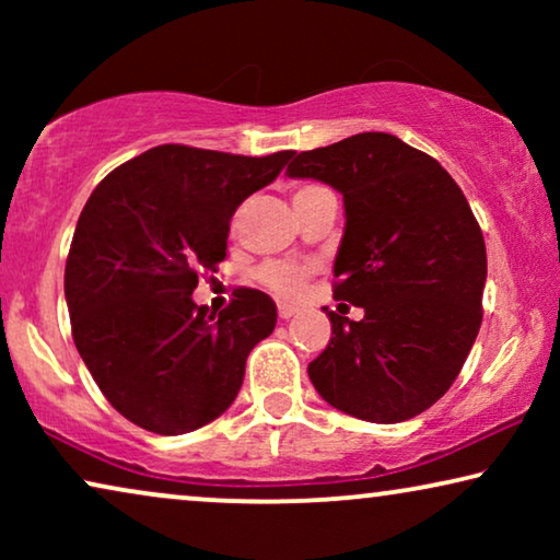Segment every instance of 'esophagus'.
Segmentation results:
<instances>
[{
	"mask_svg": "<svg viewBox=\"0 0 560 560\" xmlns=\"http://www.w3.org/2000/svg\"><path fill=\"white\" fill-rule=\"evenodd\" d=\"M278 313H280V318H282V320H288V318H293V316H295L298 308H295V305L280 303V305H278Z\"/></svg>",
	"mask_w": 560,
	"mask_h": 560,
	"instance_id": "esophagus-1",
	"label": "esophagus"
}]
</instances>
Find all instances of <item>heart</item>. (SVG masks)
<instances>
[{"label":"heart","mask_w":560,"mask_h":560,"mask_svg":"<svg viewBox=\"0 0 560 560\" xmlns=\"http://www.w3.org/2000/svg\"><path fill=\"white\" fill-rule=\"evenodd\" d=\"M318 190H324V186H318V183H303V186H298L293 190V203L305 201V198L318 194ZM311 272V265L293 262V259H267V262H262L255 270V280L262 288L272 290L275 295L295 298L303 290Z\"/></svg>","instance_id":"b5f03b06"}]
</instances>
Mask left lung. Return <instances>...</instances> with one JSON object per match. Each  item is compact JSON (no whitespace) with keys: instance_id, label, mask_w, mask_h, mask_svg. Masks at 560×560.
<instances>
[{"instance_id":"8db88e82","label":"left lung","mask_w":560,"mask_h":560,"mask_svg":"<svg viewBox=\"0 0 560 560\" xmlns=\"http://www.w3.org/2000/svg\"><path fill=\"white\" fill-rule=\"evenodd\" d=\"M290 178L343 196L347 229L334 298L364 308L331 318V341L308 364L336 410L402 423L446 395L481 326L487 249L479 221L439 160L395 135L362 132L298 152Z\"/></svg>"}]
</instances>
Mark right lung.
<instances>
[{
    "instance_id": "1",
    "label": "right lung",
    "mask_w": 560,
    "mask_h": 560,
    "mask_svg": "<svg viewBox=\"0 0 560 560\" xmlns=\"http://www.w3.org/2000/svg\"><path fill=\"white\" fill-rule=\"evenodd\" d=\"M290 158L160 144L89 196L66 262L71 331L98 389L135 425L180 435L234 402L278 308L262 290L236 288L217 316L190 293L224 262L240 203Z\"/></svg>"
}]
</instances>
